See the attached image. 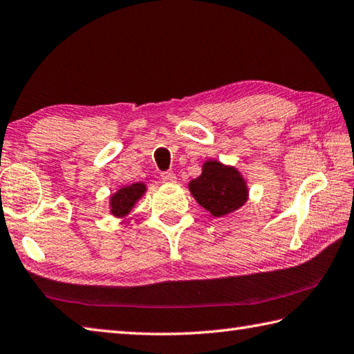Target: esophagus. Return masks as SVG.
<instances>
[{
    "label": "esophagus",
    "mask_w": 354,
    "mask_h": 354,
    "mask_svg": "<svg viewBox=\"0 0 354 354\" xmlns=\"http://www.w3.org/2000/svg\"><path fill=\"white\" fill-rule=\"evenodd\" d=\"M160 179L167 184H175L176 183V175L173 171H164L160 173Z\"/></svg>",
    "instance_id": "esophagus-1"
}]
</instances>
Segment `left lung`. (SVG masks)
I'll return each mask as SVG.
<instances>
[{
  "label": "left lung",
  "mask_w": 354,
  "mask_h": 354,
  "mask_svg": "<svg viewBox=\"0 0 354 354\" xmlns=\"http://www.w3.org/2000/svg\"><path fill=\"white\" fill-rule=\"evenodd\" d=\"M189 190L195 201L216 218L239 210L249 198L248 181L241 171L216 159L205 160L201 175L189 183Z\"/></svg>",
  "instance_id": "obj_1"
}]
</instances>
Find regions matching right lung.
<instances>
[{
    "label": "right lung",
    "instance_id": "right-lung-1",
    "mask_svg": "<svg viewBox=\"0 0 354 354\" xmlns=\"http://www.w3.org/2000/svg\"><path fill=\"white\" fill-rule=\"evenodd\" d=\"M145 192L147 185L144 183L122 185L120 189L110 195V214L118 220H124L125 216L131 214L133 207L145 195Z\"/></svg>",
    "mask_w": 354,
    "mask_h": 354
}]
</instances>
